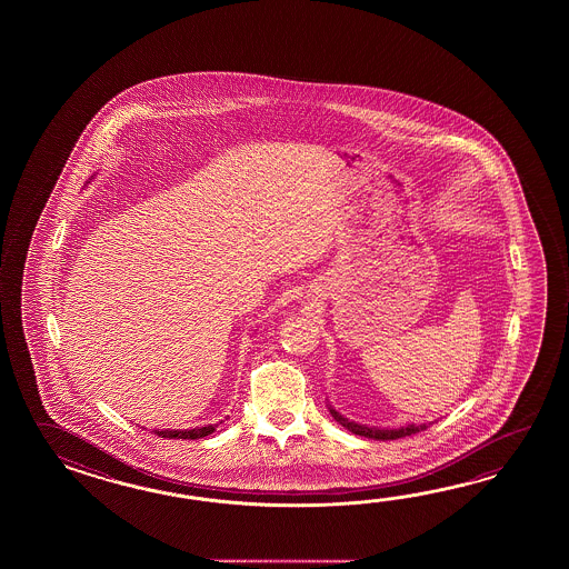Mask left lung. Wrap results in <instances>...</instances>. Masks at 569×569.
<instances>
[{
    "mask_svg": "<svg viewBox=\"0 0 569 569\" xmlns=\"http://www.w3.org/2000/svg\"><path fill=\"white\" fill-rule=\"evenodd\" d=\"M329 412L333 415V419H336L341 427H346V429L351 431V433L368 437V439H380V441L412 436V433H419V431L427 429V425H409V427H402V429H372V427H362V425L350 423V421H348V419H343L336 409H329Z\"/></svg>",
    "mask_w": 569,
    "mask_h": 569,
    "instance_id": "left-lung-1",
    "label": "left lung"
}]
</instances>
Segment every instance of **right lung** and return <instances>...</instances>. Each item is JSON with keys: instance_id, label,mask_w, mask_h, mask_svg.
<instances>
[{"instance_id": "1", "label": "right lung", "mask_w": 569, "mask_h": 569, "mask_svg": "<svg viewBox=\"0 0 569 569\" xmlns=\"http://www.w3.org/2000/svg\"><path fill=\"white\" fill-rule=\"evenodd\" d=\"M218 425H207L201 429H189V431H154L158 437L164 439H201V437L211 436Z\"/></svg>"}]
</instances>
